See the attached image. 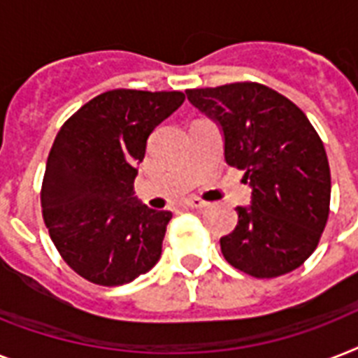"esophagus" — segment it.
Returning <instances> with one entry per match:
<instances>
[{
	"mask_svg": "<svg viewBox=\"0 0 358 358\" xmlns=\"http://www.w3.org/2000/svg\"><path fill=\"white\" fill-rule=\"evenodd\" d=\"M185 206L191 208V210H202V208H206L208 204L204 201H201V199L193 196V199H187V201H185Z\"/></svg>",
	"mask_w": 358,
	"mask_h": 358,
	"instance_id": "1",
	"label": "esophagus"
}]
</instances>
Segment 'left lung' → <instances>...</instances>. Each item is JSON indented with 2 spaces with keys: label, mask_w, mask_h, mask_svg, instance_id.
Instances as JSON below:
<instances>
[{
  "label": "left lung",
  "mask_w": 358,
  "mask_h": 358,
  "mask_svg": "<svg viewBox=\"0 0 358 358\" xmlns=\"http://www.w3.org/2000/svg\"><path fill=\"white\" fill-rule=\"evenodd\" d=\"M187 100L217 120L224 159L245 171L249 208L221 238L230 266L256 278L294 271L316 250L329 219L331 169L323 141L306 115L277 91L255 81L187 89Z\"/></svg>",
  "instance_id": "obj_1"
}]
</instances>
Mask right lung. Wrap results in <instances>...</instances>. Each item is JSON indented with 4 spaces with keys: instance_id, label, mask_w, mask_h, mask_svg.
<instances>
[{
    "instance_id": "right-lung-1",
    "label": "right lung",
    "mask_w": 358,
    "mask_h": 358,
    "mask_svg": "<svg viewBox=\"0 0 358 358\" xmlns=\"http://www.w3.org/2000/svg\"><path fill=\"white\" fill-rule=\"evenodd\" d=\"M180 91L113 89L61 126L42 180V217L69 267L100 286H122L162 256L171 212L135 201L137 165L157 124L184 103Z\"/></svg>"
}]
</instances>
